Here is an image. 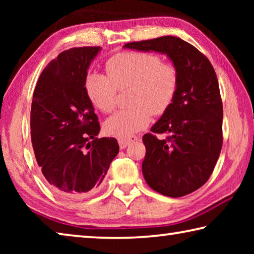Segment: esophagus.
Instances as JSON below:
<instances>
[{
    "instance_id": "esophagus-1",
    "label": "esophagus",
    "mask_w": 254,
    "mask_h": 254,
    "mask_svg": "<svg viewBox=\"0 0 254 254\" xmlns=\"http://www.w3.org/2000/svg\"><path fill=\"white\" fill-rule=\"evenodd\" d=\"M136 140H137L136 135H127V136H124V137H119V139H118L120 148H121V149L127 148L128 144H130L131 142H134V141H136Z\"/></svg>"
}]
</instances>
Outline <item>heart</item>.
Segmentation results:
<instances>
[{"instance_id":"obj_1","label":"heart","mask_w":254,"mask_h":254,"mask_svg":"<svg viewBox=\"0 0 254 254\" xmlns=\"http://www.w3.org/2000/svg\"><path fill=\"white\" fill-rule=\"evenodd\" d=\"M107 75L92 74L86 80V92L98 110L110 113L117 105L118 88H133L132 109L119 111L105 122L107 134L132 135L147 127L151 113L162 114L169 109L178 88V70L162 64L157 55L124 53L109 60Z\"/></svg>"}]
</instances>
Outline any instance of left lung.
<instances>
[{
  "instance_id": "left-lung-1",
  "label": "left lung",
  "mask_w": 254,
  "mask_h": 254,
  "mask_svg": "<svg viewBox=\"0 0 254 254\" xmlns=\"http://www.w3.org/2000/svg\"><path fill=\"white\" fill-rule=\"evenodd\" d=\"M124 49L166 55L177 68L179 81L169 109L151 132H168L167 140L151 133L142 140L145 182L160 194L182 197L207 182L220 157L223 105L215 70L194 46L173 36L130 42Z\"/></svg>"
}]
</instances>
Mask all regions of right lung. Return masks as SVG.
Instances as JSON below:
<instances>
[{"label": "right lung", "mask_w": 254, "mask_h": 254, "mask_svg": "<svg viewBox=\"0 0 254 254\" xmlns=\"http://www.w3.org/2000/svg\"><path fill=\"white\" fill-rule=\"evenodd\" d=\"M101 50L63 51L42 71L33 93L34 156L50 188L65 198L93 195L119 153L117 139L96 137L101 127L86 92L87 70Z\"/></svg>", "instance_id": "right-lung-1"}]
</instances>
